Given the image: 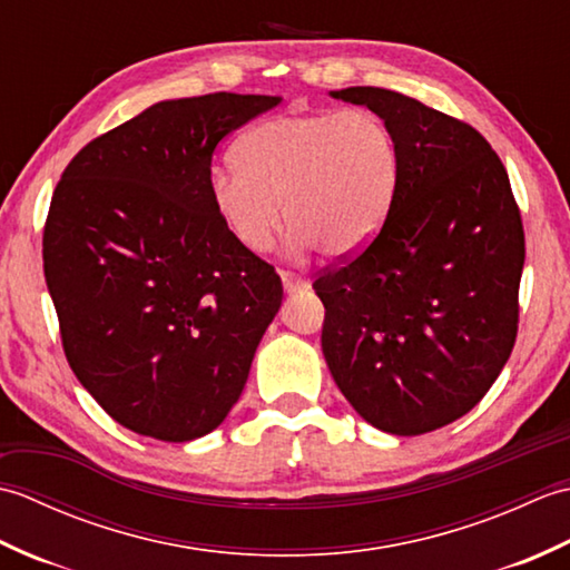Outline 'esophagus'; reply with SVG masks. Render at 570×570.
Instances as JSON below:
<instances>
[{
    "label": "esophagus",
    "mask_w": 570,
    "mask_h": 570,
    "mask_svg": "<svg viewBox=\"0 0 570 570\" xmlns=\"http://www.w3.org/2000/svg\"><path fill=\"white\" fill-rule=\"evenodd\" d=\"M278 276H282V284H284V292L286 294H296V292H304V288L308 286V282L301 274L296 272H286L282 269L278 272Z\"/></svg>",
    "instance_id": "34e87169"
}]
</instances>
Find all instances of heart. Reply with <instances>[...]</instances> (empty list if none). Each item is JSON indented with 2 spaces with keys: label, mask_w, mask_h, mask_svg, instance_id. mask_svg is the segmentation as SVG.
Wrapping results in <instances>:
<instances>
[{
  "label": "heart",
  "mask_w": 570,
  "mask_h": 570,
  "mask_svg": "<svg viewBox=\"0 0 570 570\" xmlns=\"http://www.w3.org/2000/svg\"><path fill=\"white\" fill-rule=\"evenodd\" d=\"M235 166L213 176L210 196L249 252L272 247L284 203L294 252L355 254L377 237L399 186L396 141L370 110L264 119L237 141Z\"/></svg>",
  "instance_id": "heart-1"
}]
</instances>
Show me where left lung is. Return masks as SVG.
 Segmentation results:
<instances>
[{"mask_svg":"<svg viewBox=\"0 0 570 570\" xmlns=\"http://www.w3.org/2000/svg\"><path fill=\"white\" fill-rule=\"evenodd\" d=\"M390 127L399 186L382 229L318 274L323 355L374 429L421 435L475 406L517 341L524 227L478 129L384 88H345Z\"/></svg>","mask_w":570,"mask_h":570,"instance_id":"1","label":"left lung"}]
</instances>
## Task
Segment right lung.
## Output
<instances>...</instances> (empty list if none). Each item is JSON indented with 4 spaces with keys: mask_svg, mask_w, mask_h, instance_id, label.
I'll return each mask as SVG.
<instances>
[{
    "mask_svg": "<svg viewBox=\"0 0 570 570\" xmlns=\"http://www.w3.org/2000/svg\"><path fill=\"white\" fill-rule=\"evenodd\" d=\"M272 95L164 100L66 166L43 274L70 370L107 414L184 443L225 421L284 288L210 196L215 147Z\"/></svg>",
    "mask_w": 570,
    "mask_h": 570,
    "instance_id": "right-lung-1",
    "label": "right lung"
}]
</instances>
